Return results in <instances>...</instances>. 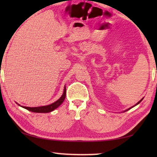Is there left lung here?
Returning <instances> with one entry per match:
<instances>
[{
  "mask_svg": "<svg viewBox=\"0 0 157 157\" xmlns=\"http://www.w3.org/2000/svg\"><path fill=\"white\" fill-rule=\"evenodd\" d=\"M143 98H142V99H141V100H140V101H139V102H138V103H137V104H136V105H138V104H139V103H140V102H141V101H142V100H143ZM129 109H128V110H129Z\"/></svg>",
  "mask_w": 157,
  "mask_h": 157,
  "instance_id": "1",
  "label": "left lung"
}]
</instances>
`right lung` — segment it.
I'll list each match as a JSON object with an SVG mask.
<instances>
[{
    "instance_id": "right-lung-1",
    "label": "right lung",
    "mask_w": 157,
    "mask_h": 157,
    "mask_svg": "<svg viewBox=\"0 0 157 157\" xmlns=\"http://www.w3.org/2000/svg\"><path fill=\"white\" fill-rule=\"evenodd\" d=\"M66 86L64 87V91H63V94L62 95L59 100H57L56 102H53L52 104L47 105V106H42V107H23L25 109L28 111H30L32 112L35 113H48L50 111H52L57 109L59 105H62V103L63 102L66 98Z\"/></svg>"
}]
</instances>
